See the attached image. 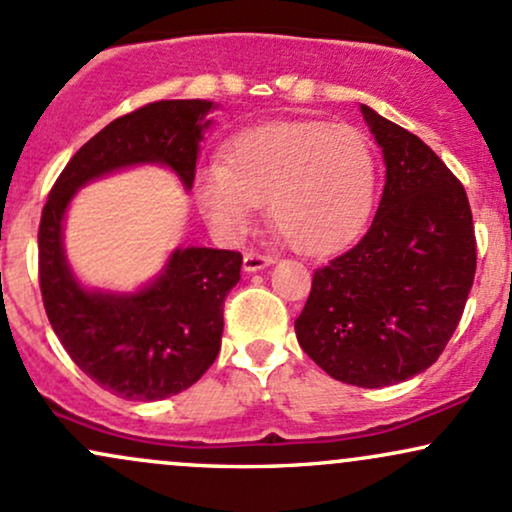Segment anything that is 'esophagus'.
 I'll return each instance as SVG.
<instances>
[{
  "label": "esophagus",
  "instance_id": "34e87169",
  "mask_svg": "<svg viewBox=\"0 0 512 512\" xmlns=\"http://www.w3.org/2000/svg\"><path fill=\"white\" fill-rule=\"evenodd\" d=\"M272 262H274L272 257L260 255V252H245L243 269L248 274H252V272H260V269H264V267H269V264H272Z\"/></svg>",
  "mask_w": 512,
  "mask_h": 512
}]
</instances>
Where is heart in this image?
Here are the masks:
<instances>
[{"label": "heart", "mask_w": 512, "mask_h": 512, "mask_svg": "<svg viewBox=\"0 0 512 512\" xmlns=\"http://www.w3.org/2000/svg\"><path fill=\"white\" fill-rule=\"evenodd\" d=\"M378 163L366 134L327 122H267L240 132L195 178L204 219L240 236L269 202V223L293 250L327 255L366 223Z\"/></svg>", "instance_id": "b5f03b06"}]
</instances>
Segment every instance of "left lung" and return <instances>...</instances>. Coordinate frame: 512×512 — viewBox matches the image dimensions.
Returning <instances> with one entry per match:
<instances>
[{"label":"left lung","mask_w":512,"mask_h":512,"mask_svg":"<svg viewBox=\"0 0 512 512\" xmlns=\"http://www.w3.org/2000/svg\"><path fill=\"white\" fill-rule=\"evenodd\" d=\"M361 113L383 149V197L366 236L313 274L296 337L339 383L387 387L443 354L474 284L477 240L448 166L416 134L368 105Z\"/></svg>","instance_id":"1"}]
</instances>
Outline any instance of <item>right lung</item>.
<instances>
[{
  "instance_id": "1",
  "label": "right lung",
  "mask_w": 512,
  "mask_h": 512,
  "mask_svg": "<svg viewBox=\"0 0 512 512\" xmlns=\"http://www.w3.org/2000/svg\"><path fill=\"white\" fill-rule=\"evenodd\" d=\"M216 108L202 98L158 101L117 117L76 151L43 209L40 291L52 330L93 383L122 399H166L207 373L219 356L223 301L240 281L243 257L175 248L139 289H93L76 276L64 250L69 204L88 182L139 166L168 168L190 192Z\"/></svg>"
}]
</instances>
